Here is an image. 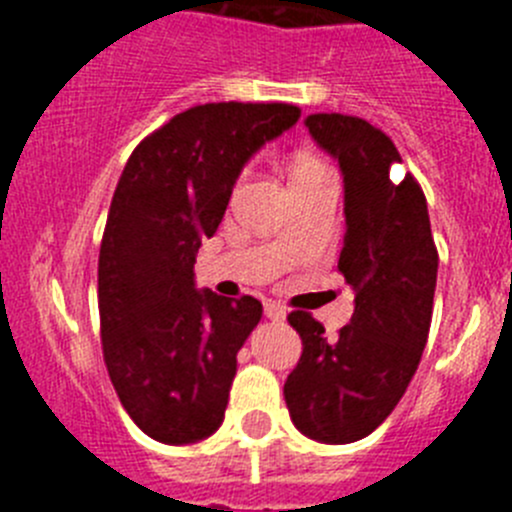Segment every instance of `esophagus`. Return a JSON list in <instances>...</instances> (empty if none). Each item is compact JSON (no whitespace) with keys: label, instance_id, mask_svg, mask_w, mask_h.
Returning <instances> with one entry per match:
<instances>
[{"label":"esophagus","instance_id":"obj_1","mask_svg":"<svg viewBox=\"0 0 512 512\" xmlns=\"http://www.w3.org/2000/svg\"><path fill=\"white\" fill-rule=\"evenodd\" d=\"M264 315L269 320H284V318H287V310H284L282 305H277V302H266Z\"/></svg>","mask_w":512,"mask_h":512}]
</instances>
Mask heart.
<instances>
[{"label":"heart","instance_id":"b5f03b06","mask_svg":"<svg viewBox=\"0 0 512 512\" xmlns=\"http://www.w3.org/2000/svg\"><path fill=\"white\" fill-rule=\"evenodd\" d=\"M328 166L320 161L315 153H297L295 161H292V182H302V179H310V176L325 174Z\"/></svg>","mask_w":512,"mask_h":512}]
</instances>
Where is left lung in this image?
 <instances>
[{
    "label": "left lung",
    "instance_id": "8db88e82",
    "mask_svg": "<svg viewBox=\"0 0 512 512\" xmlns=\"http://www.w3.org/2000/svg\"><path fill=\"white\" fill-rule=\"evenodd\" d=\"M307 130L343 174V235L338 271L356 292L351 323L336 341L310 312H289L302 356L284 382L297 431L323 443H351L384 423L408 390L433 315L438 251L428 205L395 143L361 117L318 112Z\"/></svg>",
    "mask_w": 512,
    "mask_h": 512
}]
</instances>
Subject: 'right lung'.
Returning a JSON list of instances; mask_svg holds the SVG:
<instances>
[{
  "label": "right lung",
  "mask_w": 512,
  "mask_h": 512,
  "mask_svg": "<svg viewBox=\"0 0 512 512\" xmlns=\"http://www.w3.org/2000/svg\"><path fill=\"white\" fill-rule=\"evenodd\" d=\"M297 120L284 102L197 104L122 169L99 248L102 354L122 408L156 441H202L223 423L235 356L264 310L200 292L194 259L248 158Z\"/></svg>",
  "instance_id": "1"
}]
</instances>
